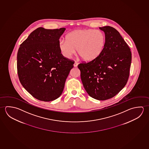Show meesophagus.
<instances>
[{
    "label": "esophagus",
    "instance_id": "esophagus-1",
    "mask_svg": "<svg viewBox=\"0 0 149 149\" xmlns=\"http://www.w3.org/2000/svg\"><path fill=\"white\" fill-rule=\"evenodd\" d=\"M78 63H77V61H75V62H74V65H73L74 67H77V66H78Z\"/></svg>",
    "mask_w": 149,
    "mask_h": 149
}]
</instances>
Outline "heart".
<instances>
[{"label":"heart","mask_w":149,"mask_h":149,"mask_svg":"<svg viewBox=\"0 0 149 149\" xmlns=\"http://www.w3.org/2000/svg\"><path fill=\"white\" fill-rule=\"evenodd\" d=\"M105 42V34L101 31L77 30L68 33L66 36V40H59L58 48L65 58H70L77 49L79 55L83 61H91L101 55Z\"/></svg>","instance_id":"heart-1"}]
</instances>
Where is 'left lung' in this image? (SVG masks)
Masks as SVG:
<instances>
[{"label": "left lung", "instance_id": "obj_1", "mask_svg": "<svg viewBox=\"0 0 149 149\" xmlns=\"http://www.w3.org/2000/svg\"><path fill=\"white\" fill-rule=\"evenodd\" d=\"M105 34L103 51L95 60L78 66L86 92L103 101L113 97L126 86L131 66V52L118 31L110 26L99 28Z\"/></svg>", "mask_w": 149, "mask_h": 149}]
</instances>
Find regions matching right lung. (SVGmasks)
<instances>
[{
    "mask_svg": "<svg viewBox=\"0 0 149 149\" xmlns=\"http://www.w3.org/2000/svg\"><path fill=\"white\" fill-rule=\"evenodd\" d=\"M38 28L20 45L17 54L18 77L32 96L44 102L55 100L63 91L73 61L61 55L59 39L65 30Z\"/></svg>",
    "mask_w": 149,
    "mask_h": 149,
    "instance_id": "right-lung-1",
    "label": "right lung"
}]
</instances>
